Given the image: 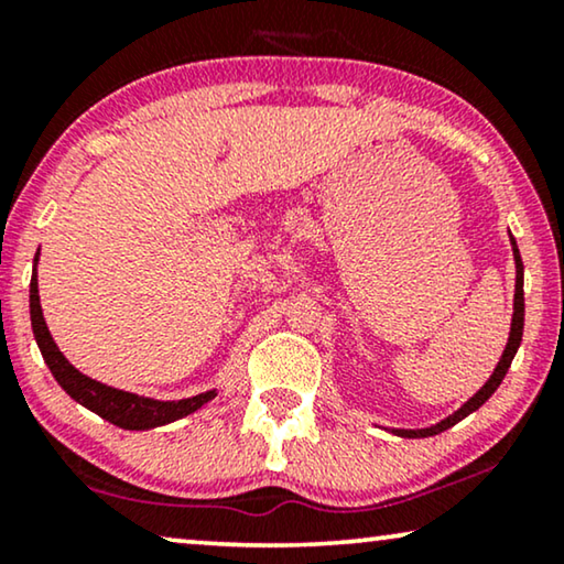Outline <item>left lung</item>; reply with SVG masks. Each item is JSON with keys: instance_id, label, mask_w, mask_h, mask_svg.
<instances>
[{"instance_id": "1", "label": "left lung", "mask_w": 564, "mask_h": 564, "mask_svg": "<svg viewBox=\"0 0 564 564\" xmlns=\"http://www.w3.org/2000/svg\"><path fill=\"white\" fill-rule=\"evenodd\" d=\"M508 238H511V249H513V261H516V292H513V318H511V330H508V344L503 354H500L496 369H492V375L485 380V384L480 390L475 392L473 398L467 400L465 405H459L457 411L452 415H446L434 426H426V429H388L390 434L395 436H403V438H426V436H436L442 434V431L452 429L454 423H459L462 419H467L469 413H475L477 408H480L485 400H488L492 392L500 388V382H503V377L508 372V367H511V361L516 357V351H519L521 346V336H523V261H521V253H519V246H516V238L511 236V230H508Z\"/></svg>"}]
</instances>
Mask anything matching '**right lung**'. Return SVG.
Instances as JSON below:
<instances>
[{
    "label": "right lung",
    "instance_id": "1",
    "mask_svg": "<svg viewBox=\"0 0 564 564\" xmlns=\"http://www.w3.org/2000/svg\"><path fill=\"white\" fill-rule=\"evenodd\" d=\"M37 257L33 259V276H30V323H33V336L41 349L45 365H48L51 375L56 377V382L72 395L76 403L87 408V411L97 413L99 419L115 423V426L126 431H149L156 426H166V423L180 421L184 415L195 413L203 408L207 400L218 395V390L199 392L195 398L184 400H153L145 395H135V392H126L110 384H102L91 377L82 375L72 361L64 357V351L58 349L53 341L48 326H45L41 295H37Z\"/></svg>",
    "mask_w": 564,
    "mask_h": 564
}]
</instances>
